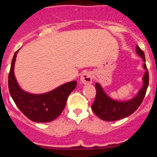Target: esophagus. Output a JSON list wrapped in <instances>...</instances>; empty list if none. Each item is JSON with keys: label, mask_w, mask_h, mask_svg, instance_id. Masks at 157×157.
Instances as JSON below:
<instances>
[{"label": "esophagus", "mask_w": 157, "mask_h": 157, "mask_svg": "<svg viewBox=\"0 0 157 157\" xmlns=\"http://www.w3.org/2000/svg\"><path fill=\"white\" fill-rule=\"evenodd\" d=\"M92 80H93V77H92L91 73L89 72V71L83 72L80 77V81L83 84H90L92 83Z\"/></svg>", "instance_id": "esophagus-1"}]
</instances>
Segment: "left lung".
<instances>
[{"instance_id":"8db88e82","label":"left lung","mask_w":157,"mask_h":157,"mask_svg":"<svg viewBox=\"0 0 157 157\" xmlns=\"http://www.w3.org/2000/svg\"><path fill=\"white\" fill-rule=\"evenodd\" d=\"M136 52L143 58L144 61H145L144 52L140 48L138 45H137ZM144 67L146 71L143 77V87L140 89L138 94L131 100L126 102H118L112 99L105 94L100 84L98 83H96L95 86L96 90V95L94 102L92 105V110L99 118L104 121H116L129 116L138 109L143 102L149 85V73L146 64L144 65Z\"/></svg>"}]
</instances>
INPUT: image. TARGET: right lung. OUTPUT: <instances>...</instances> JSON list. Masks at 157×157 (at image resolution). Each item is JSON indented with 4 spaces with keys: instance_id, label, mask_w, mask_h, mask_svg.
<instances>
[{
    "instance_id": "1",
    "label": "right lung",
    "mask_w": 157,
    "mask_h": 157,
    "mask_svg": "<svg viewBox=\"0 0 157 157\" xmlns=\"http://www.w3.org/2000/svg\"><path fill=\"white\" fill-rule=\"evenodd\" d=\"M18 51L13 57L8 75V87L11 97L19 109L31 121L35 122L53 121L64 110L67 97L77 86V82L64 83L44 94L35 95L24 92L19 86L13 73L14 63Z\"/></svg>"
}]
</instances>
